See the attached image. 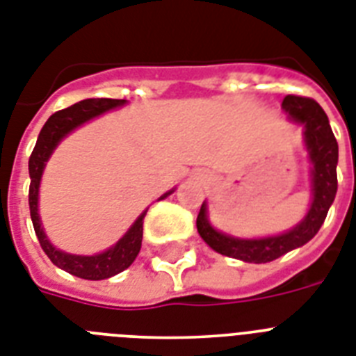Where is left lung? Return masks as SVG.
I'll return each mask as SVG.
<instances>
[{"instance_id":"8db88e82","label":"left lung","mask_w":356,"mask_h":356,"mask_svg":"<svg viewBox=\"0 0 356 356\" xmlns=\"http://www.w3.org/2000/svg\"><path fill=\"white\" fill-rule=\"evenodd\" d=\"M282 108L294 122L303 124V137L307 146L309 159L313 163V203L307 216L293 230L261 239H239L219 232L207 218V204H201L197 216V232L208 247L228 258L241 259L247 263H267L278 259L289 250L302 247L316 236L325 221L329 207L337 195V164L338 143L329 126V118L320 104L313 98L287 95Z\"/></svg>"}]
</instances>
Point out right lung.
Returning a JSON list of instances; mask_svg holds the SVG:
<instances>
[{"mask_svg":"<svg viewBox=\"0 0 356 356\" xmlns=\"http://www.w3.org/2000/svg\"><path fill=\"white\" fill-rule=\"evenodd\" d=\"M124 104H126V100H118V98H88V100H82V102H76L62 109V111H56L49 117V120L42 128V131L38 135L36 146L29 157V175H31L29 208H31V219H33L38 241L42 245L43 252L47 254L49 259L56 267L83 280L111 278L115 274L122 273L124 268H128L135 261L138 250H140V245H143V223L148 210H144L128 232L124 234L122 238L118 239L111 248H108L106 252L95 254V256H74V254L62 252L49 243L47 236L42 228L40 213H38V190H40V181H42L45 163L49 161L58 143L74 128L82 126L83 122H88V120L109 111V109L124 106ZM172 192L164 193L161 199H164Z\"/></svg>","mask_w":356,"mask_h":356,"instance_id":"obj_1","label":"right lung"}]
</instances>
